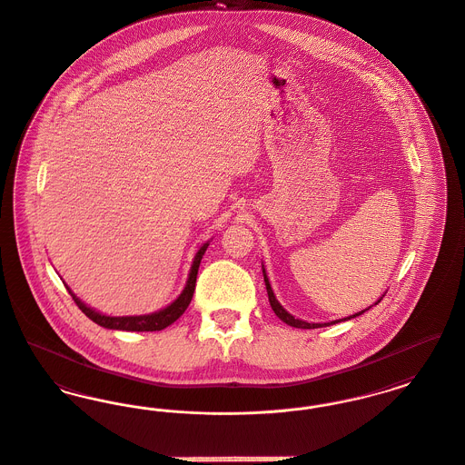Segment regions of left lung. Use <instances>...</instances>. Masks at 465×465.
Masks as SVG:
<instances>
[{
	"label": "left lung",
	"mask_w": 465,
	"mask_h": 465,
	"mask_svg": "<svg viewBox=\"0 0 465 465\" xmlns=\"http://www.w3.org/2000/svg\"><path fill=\"white\" fill-rule=\"evenodd\" d=\"M262 277H264V283H266V291H268V300H270V305H272V309L273 312L277 313V317H279L280 321H283L285 324H289V326H292V328H302V330H313V328H324V326H331V324H337V322H341V321H349V319H354V317H358V315H361L363 312H367V310L373 307V305H377L381 300H382V296L371 305L369 309L361 310V312H358V313H354V315H349V317H343V319H337V321H330V322H307V321H303V319H296L292 313H289L287 310L283 309L282 305H280L279 300H277V296H275V292H273V289H272V283H270V279H268V273H266V268H264V264H262Z\"/></svg>",
	"instance_id": "left-lung-1"
}]
</instances>
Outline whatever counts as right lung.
I'll use <instances>...</instances> for the list:
<instances>
[{"mask_svg":"<svg viewBox=\"0 0 465 465\" xmlns=\"http://www.w3.org/2000/svg\"><path fill=\"white\" fill-rule=\"evenodd\" d=\"M210 245V242L203 243L201 248L195 252L193 255V261H192V266H190V272H188V279H186L185 287L182 291V294L173 302L169 303L167 307L163 309L156 310L152 313H143V315H107V313H102L98 310L88 307L84 302H81L74 292L72 289L66 285L70 296L74 298V302L77 303V307L83 310L94 322H96L98 326L102 328H107V330H120V331H160L167 326H171L176 319H180L183 315L186 307L190 305L192 302V296H193V291H195V280H197V272H199V264H201V259L206 252V248Z\"/></svg>","mask_w":465,"mask_h":465,"instance_id":"add662e5","label":"right lung"}]
</instances>
